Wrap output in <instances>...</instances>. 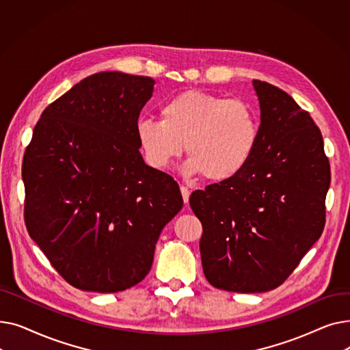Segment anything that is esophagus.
Wrapping results in <instances>:
<instances>
[{"mask_svg": "<svg viewBox=\"0 0 350 350\" xmlns=\"http://www.w3.org/2000/svg\"><path fill=\"white\" fill-rule=\"evenodd\" d=\"M180 191H181V196H183V201L187 204L189 203V197H190V190L185 186H180Z\"/></svg>", "mask_w": 350, "mask_h": 350, "instance_id": "esophagus-1", "label": "esophagus"}]
</instances>
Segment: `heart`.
<instances>
[{"instance_id": "heart-1", "label": "heart", "mask_w": 350, "mask_h": 350, "mask_svg": "<svg viewBox=\"0 0 350 350\" xmlns=\"http://www.w3.org/2000/svg\"><path fill=\"white\" fill-rule=\"evenodd\" d=\"M160 119L136 126L143 157L154 170L170 167L186 146L185 174L226 181L247 167L258 143V116L241 99L183 90L161 105Z\"/></svg>"}]
</instances>
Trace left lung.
Wrapping results in <instances>:
<instances>
[{
    "instance_id": "left-lung-1",
    "label": "left lung",
    "mask_w": 350,
    "mask_h": 350,
    "mask_svg": "<svg viewBox=\"0 0 350 350\" xmlns=\"http://www.w3.org/2000/svg\"><path fill=\"white\" fill-rule=\"evenodd\" d=\"M260 102L258 143L247 167L190 196L203 224L207 281L231 292L280 286L325 226L330 167L314 119L286 92L252 81Z\"/></svg>"
}]
</instances>
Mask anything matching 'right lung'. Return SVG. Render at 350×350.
<instances>
[{"label": "right lung", "instance_id": "1", "mask_svg": "<svg viewBox=\"0 0 350 350\" xmlns=\"http://www.w3.org/2000/svg\"><path fill=\"white\" fill-rule=\"evenodd\" d=\"M149 77L99 72L51 103L23 161L25 224L75 288L119 292L149 273L164 226L181 210L174 178L147 165L136 126Z\"/></svg>", "mask_w": 350, "mask_h": 350}]
</instances>
